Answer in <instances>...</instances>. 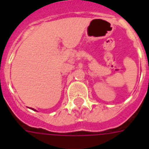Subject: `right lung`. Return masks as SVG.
Segmentation results:
<instances>
[{"label": "right lung", "mask_w": 149, "mask_h": 149, "mask_svg": "<svg viewBox=\"0 0 149 149\" xmlns=\"http://www.w3.org/2000/svg\"><path fill=\"white\" fill-rule=\"evenodd\" d=\"M31 110H33V111H36V110H35V109H34V108H31Z\"/></svg>", "instance_id": "add662e5"}]
</instances>
